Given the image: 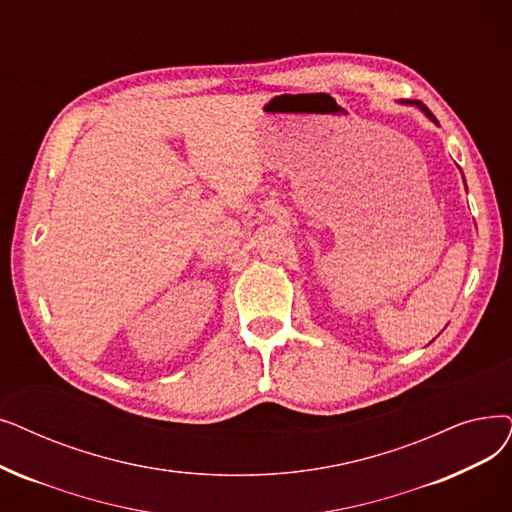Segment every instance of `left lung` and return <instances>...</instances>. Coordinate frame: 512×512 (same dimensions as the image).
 Returning a JSON list of instances; mask_svg holds the SVG:
<instances>
[{"label":"left lung","instance_id":"8db88e82","mask_svg":"<svg viewBox=\"0 0 512 512\" xmlns=\"http://www.w3.org/2000/svg\"><path fill=\"white\" fill-rule=\"evenodd\" d=\"M410 104H412V102H410ZM418 106H422V104H420V102H418ZM422 110H425V113H427V115H429V117H431V119H433V115H431V113H429V108H427V106H422Z\"/></svg>","mask_w":512,"mask_h":512}]
</instances>
